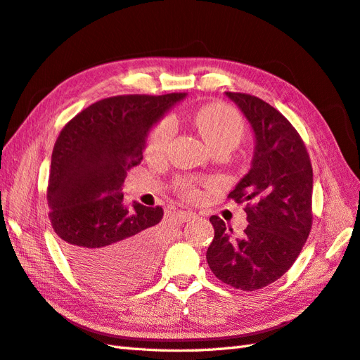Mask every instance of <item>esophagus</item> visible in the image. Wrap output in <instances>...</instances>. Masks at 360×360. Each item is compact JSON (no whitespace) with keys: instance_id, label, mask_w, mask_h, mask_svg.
Wrapping results in <instances>:
<instances>
[{"instance_id":"34e87169","label":"esophagus","mask_w":360,"mask_h":360,"mask_svg":"<svg viewBox=\"0 0 360 360\" xmlns=\"http://www.w3.org/2000/svg\"><path fill=\"white\" fill-rule=\"evenodd\" d=\"M178 219L181 220V222H190V220H193L196 217V214L193 213V211H186V210H179L176 213Z\"/></svg>"}]
</instances>
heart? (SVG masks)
Returning a JSON list of instances; mask_svg holds the SVG:
<instances>
[{"instance_id": "obj_1", "label": "heart", "mask_w": 360, "mask_h": 360, "mask_svg": "<svg viewBox=\"0 0 360 360\" xmlns=\"http://www.w3.org/2000/svg\"><path fill=\"white\" fill-rule=\"evenodd\" d=\"M195 126L207 143L217 149L220 146H236L243 135V122L237 110L225 103H213L199 109L195 115ZM174 134V124L170 117L160 120L147 135L146 150L152 158H160L167 150ZM178 191L182 198L195 200L200 196V191L195 181L190 178H179L176 181Z\"/></svg>"}]
</instances>
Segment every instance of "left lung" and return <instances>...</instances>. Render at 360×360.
<instances>
[{
  "mask_svg": "<svg viewBox=\"0 0 360 360\" xmlns=\"http://www.w3.org/2000/svg\"><path fill=\"white\" fill-rule=\"evenodd\" d=\"M240 108L255 135L252 167L228 199L245 204L240 237L211 216L214 238L207 251L210 269L240 290L276 281L298 259L311 229L313 170L306 144L288 118L262 98L225 92Z\"/></svg>",
  "mask_w": 360,
  "mask_h": 360,
  "instance_id": "obj_1",
  "label": "left lung"
}]
</instances>
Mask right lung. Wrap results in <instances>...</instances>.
Returning <instances> with one entry per match:
<instances>
[{
  "label": "right lung",
  "mask_w": 360,
  "mask_h": 360,
  "mask_svg": "<svg viewBox=\"0 0 360 360\" xmlns=\"http://www.w3.org/2000/svg\"><path fill=\"white\" fill-rule=\"evenodd\" d=\"M186 92L98 100L63 126L51 155L47 200L63 255L82 280L106 290L144 283L158 264L161 207L123 205L127 170L146 136Z\"/></svg>",
  "instance_id": "right-lung-1"
}]
</instances>
